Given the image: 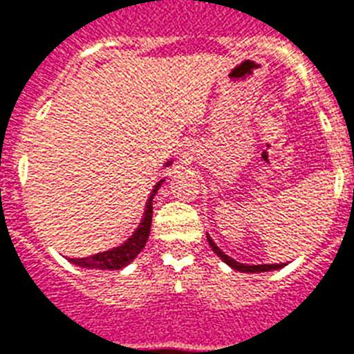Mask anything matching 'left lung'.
<instances>
[{"mask_svg":"<svg viewBox=\"0 0 354 354\" xmlns=\"http://www.w3.org/2000/svg\"><path fill=\"white\" fill-rule=\"evenodd\" d=\"M207 241H209V246L213 248V252L218 255V257L224 261L226 264H230L233 270H239V272H246V274H253V272H270V270H277L281 266H285V264H255V266H250V264H242V263H236L235 259L227 257L226 253L222 252L221 248L216 246L215 242L211 241V236L207 235Z\"/></svg>","mask_w":354,"mask_h":354,"instance_id":"8db88e82","label":"left lung"}]
</instances>
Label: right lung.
<instances>
[{
	"mask_svg": "<svg viewBox=\"0 0 354 354\" xmlns=\"http://www.w3.org/2000/svg\"><path fill=\"white\" fill-rule=\"evenodd\" d=\"M163 182V180H161ZM161 182L158 183L150 194L149 202H147V209H145L143 221L139 224V227L136 230L130 239H128L122 246L113 248V250H108V252L97 253V255H91V257L84 259H69L73 264H79L82 268H97V270H119L122 266H127L128 263H132L133 259L138 257V253L141 252L149 241L150 233V224H152V198H154L156 191L160 189Z\"/></svg>",
	"mask_w": 354,
	"mask_h": 354,
	"instance_id": "1",
	"label": "right lung"
}]
</instances>
